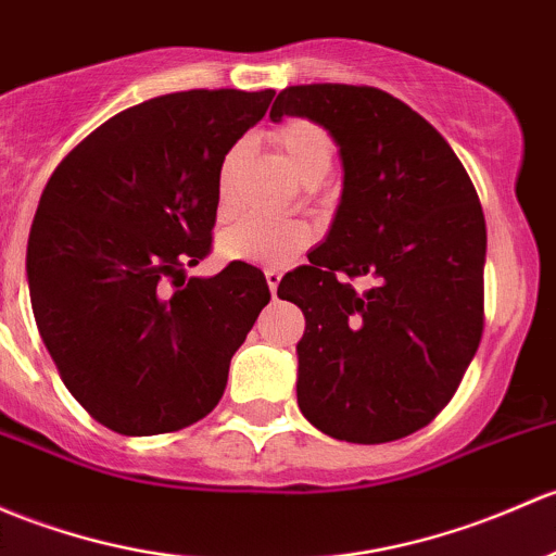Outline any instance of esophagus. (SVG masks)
Segmentation results:
<instances>
[{"label":"esophagus","instance_id":"esophagus-1","mask_svg":"<svg viewBox=\"0 0 556 556\" xmlns=\"http://www.w3.org/2000/svg\"><path fill=\"white\" fill-rule=\"evenodd\" d=\"M279 279H282V274H279L277 268H266V282H268V290H271V298H277Z\"/></svg>","mask_w":556,"mask_h":556}]
</instances>
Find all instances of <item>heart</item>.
Segmentation results:
<instances>
[{
	"mask_svg": "<svg viewBox=\"0 0 556 556\" xmlns=\"http://www.w3.org/2000/svg\"><path fill=\"white\" fill-rule=\"evenodd\" d=\"M279 151L288 160L290 170L306 186H317L330 173L336 149L319 125L308 119H288L274 130ZM244 156V143L226 151L218 167V218L229 215V189L239 162ZM312 242V226L303 220H261L242 218L218 233V253L226 261L255 263V266H288Z\"/></svg>",
	"mask_w": 556,
	"mask_h": 556,
	"instance_id": "obj_1",
	"label": "heart"
}]
</instances>
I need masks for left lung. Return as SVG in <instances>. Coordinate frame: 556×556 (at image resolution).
Listing matches in <instances>:
<instances>
[{
    "label": "left lung",
    "mask_w": 556,
    "mask_h": 556,
    "mask_svg": "<svg viewBox=\"0 0 556 556\" xmlns=\"http://www.w3.org/2000/svg\"><path fill=\"white\" fill-rule=\"evenodd\" d=\"M268 116L325 127L343 167L325 242L277 290L306 317L298 407L336 440H402L447 405L482 338L475 186L447 140L376 87H285Z\"/></svg>",
    "instance_id": "obj_1"
}]
</instances>
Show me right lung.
<instances>
[{"instance_id": "1", "label": "right lung", "mask_w": 556, "mask_h": 556, "mask_svg": "<svg viewBox=\"0 0 556 556\" xmlns=\"http://www.w3.org/2000/svg\"><path fill=\"white\" fill-rule=\"evenodd\" d=\"M274 90H186L119 111L47 180L26 250L34 319L74 400L127 437L178 431L224 396L266 306L263 271L210 253L226 151Z\"/></svg>"}]
</instances>
